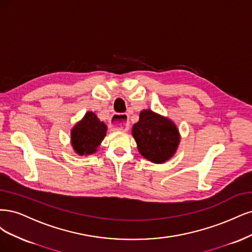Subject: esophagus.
<instances>
[{
	"mask_svg": "<svg viewBox=\"0 0 252 252\" xmlns=\"http://www.w3.org/2000/svg\"><path fill=\"white\" fill-rule=\"evenodd\" d=\"M128 126L127 114H114L110 121V126L114 131H126Z\"/></svg>",
	"mask_w": 252,
	"mask_h": 252,
	"instance_id": "esophagus-1",
	"label": "esophagus"
}]
</instances>
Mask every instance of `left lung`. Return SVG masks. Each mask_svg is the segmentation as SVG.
I'll return each instance as SVG.
<instances>
[{
	"label": "left lung",
	"mask_w": 252,
	"mask_h": 252,
	"mask_svg": "<svg viewBox=\"0 0 252 252\" xmlns=\"http://www.w3.org/2000/svg\"><path fill=\"white\" fill-rule=\"evenodd\" d=\"M133 136L141 155L154 163H163L172 157L180 141L179 131L172 120L151 110H143L133 126Z\"/></svg>",
	"instance_id": "left-lung-1"
}]
</instances>
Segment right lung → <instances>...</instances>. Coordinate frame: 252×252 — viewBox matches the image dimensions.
Instances as JSON below:
<instances>
[{"mask_svg":"<svg viewBox=\"0 0 252 252\" xmlns=\"http://www.w3.org/2000/svg\"><path fill=\"white\" fill-rule=\"evenodd\" d=\"M107 133V126L92 112H88L71 132L72 147L79 155H91Z\"/></svg>","mask_w":252,"mask_h":252,"instance_id":"right-lung-1","label":"right lung"}]
</instances>
